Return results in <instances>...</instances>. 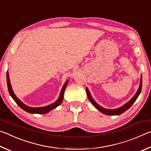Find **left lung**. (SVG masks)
<instances>
[{"instance_id":"left-lung-1","label":"left lung","mask_w":151,"mask_h":151,"mask_svg":"<svg viewBox=\"0 0 151 151\" xmlns=\"http://www.w3.org/2000/svg\"><path fill=\"white\" fill-rule=\"evenodd\" d=\"M142 75H141L139 87L138 88V90H137V91L136 92V93L134 94V96L132 97V98L129 100L128 102H127L125 104H124L123 106L117 108V109H105V108L100 106L99 104H97V103L95 101V100L93 99V97H92L90 92H89L88 88H86V93H87V95H88V97L89 101H90L91 104H93V106L96 107L97 109H98L100 112H101L102 113H104V114L107 115H119L122 114V113L125 112V111L129 109V108L132 106V105L134 104V101H136L137 97H139L140 93H141V89H142Z\"/></svg>"}]
</instances>
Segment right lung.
<instances>
[{
  "label": "right lung",
  "instance_id": "add662e5",
  "mask_svg": "<svg viewBox=\"0 0 151 151\" xmlns=\"http://www.w3.org/2000/svg\"><path fill=\"white\" fill-rule=\"evenodd\" d=\"M6 81H7L8 90H9V93L10 95V96L12 97V98L14 100V101L17 103L18 106H19L20 108H22L23 110H24L25 111L28 112V113H32V114H34V113H36V114H45V113H48L51 110L55 109V107H57L58 105H60L61 104H62V102L63 99V95H64L65 89L66 86H67L68 83L69 82V80H68L65 81L64 84H63L62 88V89H61V92H60L59 97H58V99L55 102L53 103V104H51L48 105H46V106H44V107H32L30 106H28V105H26V104H24V103H22L14 94V91H13V90H12L11 83H10V78H9V73L8 71H6Z\"/></svg>",
  "mask_w": 151,
  "mask_h": 151
}]
</instances>
